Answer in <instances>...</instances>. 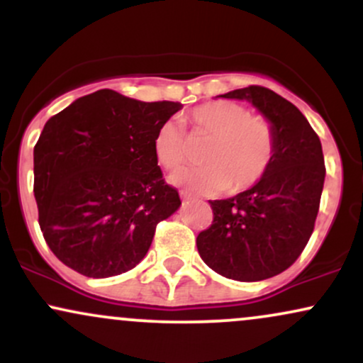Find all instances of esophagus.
<instances>
[{
    "mask_svg": "<svg viewBox=\"0 0 363 363\" xmlns=\"http://www.w3.org/2000/svg\"><path fill=\"white\" fill-rule=\"evenodd\" d=\"M181 198H182V201H184V203H187V201H191V199H194V198H193V196H191L189 193H184V191H182V193H181Z\"/></svg>",
    "mask_w": 363,
    "mask_h": 363,
    "instance_id": "34e87169",
    "label": "esophagus"
}]
</instances>
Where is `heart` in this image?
Wrapping results in <instances>:
<instances>
[{
	"label": "heart",
	"instance_id": "obj_1",
	"mask_svg": "<svg viewBox=\"0 0 363 363\" xmlns=\"http://www.w3.org/2000/svg\"><path fill=\"white\" fill-rule=\"evenodd\" d=\"M194 135L211 136L203 152L206 164L177 170L172 184L196 194H218L228 187L234 193L256 186L268 172L277 140L272 123L254 116L242 104L213 101L198 106L184 118ZM153 152L158 164L177 169L187 158L182 128L165 121L157 129Z\"/></svg>",
	"mask_w": 363,
	"mask_h": 363
}]
</instances>
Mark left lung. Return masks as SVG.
<instances>
[{"mask_svg": "<svg viewBox=\"0 0 363 363\" xmlns=\"http://www.w3.org/2000/svg\"><path fill=\"white\" fill-rule=\"evenodd\" d=\"M220 97L251 102L272 123L277 148L256 186L210 201L213 222L196 245L225 278L266 280L290 268L309 242L326 176L323 147L306 116L273 90L251 85Z\"/></svg>", "mask_w": 363, "mask_h": 363, "instance_id": "8db88e82", "label": "left lung"}]
</instances>
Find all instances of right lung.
Segmentation results:
<instances>
[{"mask_svg": "<svg viewBox=\"0 0 363 363\" xmlns=\"http://www.w3.org/2000/svg\"><path fill=\"white\" fill-rule=\"evenodd\" d=\"M179 102H141L104 89L45 123L34 148L39 225L61 262L89 278L143 259L157 223L181 206L153 152Z\"/></svg>", "mask_w": 363, "mask_h": 363, "instance_id": "1", "label": "right lung"}]
</instances>
